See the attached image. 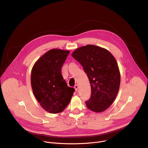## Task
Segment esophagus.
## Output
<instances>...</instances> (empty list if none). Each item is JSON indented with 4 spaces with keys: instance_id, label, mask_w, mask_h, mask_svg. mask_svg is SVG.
<instances>
[{
    "instance_id": "1",
    "label": "esophagus",
    "mask_w": 148,
    "mask_h": 148,
    "mask_svg": "<svg viewBox=\"0 0 148 148\" xmlns=\"http://www.w3.org/2000/svg\"><path fill=\"white\" fill-rule=\"evenodd\" d=\"M74 89H75V91H78V85H77V84H76V85H75L74 86Z\"/></svg>"
}]
</instances>
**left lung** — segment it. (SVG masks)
Segmentation results:
<instances>
[{"mask_svg": "<svg viewBox=\"0 0 148 148\" xmlns=\"http://www.w3.org/2000/svg\"><path fill=\"white\" fill-rule=\"evenodd\" d=\"M72 56L82 66L91 88L87 108L101 112L114 101L120 86V72L116 59L107 49L88 45L77 49Z\"/></svg>", "mask_w": 148, "mask_h": 148, "instance_id": "obj_1", "label": "left lung"}]
</instances>
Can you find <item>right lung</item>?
Returning <instances> with one entry per match:
<instances>
[{"mask_svg": "<svg viewBox=\"0 0 148 148\" xmlns=\"http://www.w3.org/2000/svg\"><path fill=\"white\" fill-rule=\"evenodd\" d=\"M69 53V50L51 49L39 58L32 70L33 94L41 107L51 114L63 111L75 91L67 86L61 75V67Z\"/></svg>", "mask_w": 148, "mask_h": 148, "instance_id": "right-lung-1", "label": "right lung"}]
</instances>
